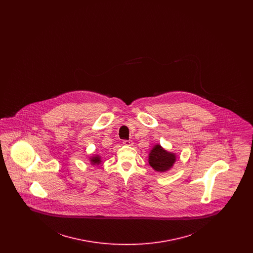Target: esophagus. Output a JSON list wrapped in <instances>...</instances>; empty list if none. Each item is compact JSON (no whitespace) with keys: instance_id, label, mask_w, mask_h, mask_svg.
Masks as SVG:
<instances>
[{"instance_id":"1","label":"esophagus","mask_w":253,"mask_h":253,"mask_svg":"<svg viewBox=\"0 0 253 253\" xmlns=\"http://www.w3.org/2000/svg\"><path fill=\"white\" fill-rule=\"evenodd\" d=\"M123 144L126 145V146H132L133 144V142H132V140H124Z\"/></svg>"}]
</instances>
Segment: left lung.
Listing matches in <instances>:
<instances>
[{"instance_id": "8db88e82", "label": "left lung", "mask_w": 253, "mask_h": 253, "mask_svg": "<svg viewBox=\"0 0 253 253\" xmlns=\"http://www.w3.org/2000/svg\"><path fill=\"white\" fill-rule=\"evenodd\" d=\"M176 161V156L163 149L159 144L156 145L149 154V164L159 172L167 171Z\"/></svg>"}]
</instances>
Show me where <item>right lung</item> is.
<instances>
[{
    "label": "right lung",
    "instance_id": "obj_1",
    "mask_svg": "<svg viewBox=\"0 0 253 253\" xmlns=\"http://www.w3.org/2000/svg\"><path fill=\"white\" fill-rule=\"evenodd\" d=\"M90 161H91V164L93 165H98L101 162V158L99 156H94L90 158Z\"/></svg>",
    "mask_w": 253,
    "mask_h": 253
}]
</instances>
